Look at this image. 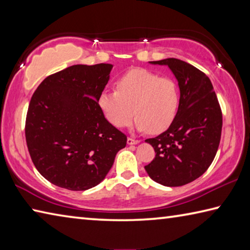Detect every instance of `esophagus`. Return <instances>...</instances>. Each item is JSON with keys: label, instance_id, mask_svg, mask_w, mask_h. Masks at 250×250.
<instances>
[{"label": "esophagus", "instance_id": "obj_1", "mask_svg": "<svg viewBox=\"0 0 250 250\" xmlns=\"http://www.w3.org/2000/svg\"><path fill=\"white\" fill-rule=\"evenodd\" d=\"M126 143H128V145H137V143H139V140L129 137L128 139H126Z\"/></svg>", "mask_w": 250, "mask_h": 250}]
</instances>
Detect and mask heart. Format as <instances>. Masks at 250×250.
<instances>
[{"instance_id":"obj_1","label":"heart","mask_w":250,"mask_h":250,"mask_svg":"<svg viewBox=\"0 0 250 250\" xmlns=\"http://www.w3.org/2000/svg\"><path fill=\"white\" fill-rule=\"evenodd\" d=\"M98 105L105 120L116 128L128 126L134 113L139 130L158 134L174 121L180 108V91L171 78L135 68L118 78L116 89L101 92Z\"/></svg>"}]
</instances>
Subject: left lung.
I'll return each mask as SVG.
<instances>
[{"label": "left lung", "instance_id": "obj_1", "mask_svg": "<svg viewBox=\"0 0 250 250\" xmlns=\"http://www.w3.org/2000/svg\"><path fill=\"white\" fill-rule=\"evenodd\" d=\"M167 65L180 87V108L173 124L155 138L154 159L145 167L156 183L182 186L209 167L221 141L223 115L209 78L188 62L176 58L151 62Z\"/></svg>", "mask_w": 250, "mask_h": 250}]
</instances>
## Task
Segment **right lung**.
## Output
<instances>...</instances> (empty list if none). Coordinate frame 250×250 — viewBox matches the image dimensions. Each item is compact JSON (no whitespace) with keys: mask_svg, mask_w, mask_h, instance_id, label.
<instances>
[{"mask_svg":"<svg viewBox=\"0 0 250 250\" xmlns=\"http://www.w3.org/2000/svg\"><path fill=\"white\" fill-rule=\"evenodd\" d=\"M112 65H74L46 77L29 101L25 138L34 166L70 191L99 184L126 135L105 120L98 97Z\"/></svg>","mask_w":250,"mask_h":250,"instance_id":"add662e5","label":"right lung"}]
</instances>
